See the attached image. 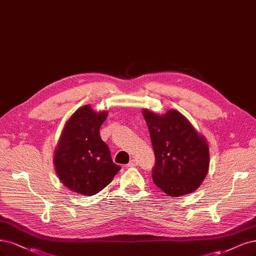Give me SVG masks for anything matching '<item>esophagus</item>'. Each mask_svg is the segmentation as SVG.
<instances>
[{
    "mask_svg": "<svg viewBox=\"0 0 256 256\" xmlns=\"http://www.w3.org/2000/svg\"><path fill=\"white\" fill-rule=\"evenodd\" d=\"M136 165H138V162L136 160H134V158H132V160L127 164V167H136Z\"/></svg>",
    "mask_w": 256,
    "mask_h": 256,
    "instance_id": "34e87169",
    "label": "esophagus"
}]
</instances>
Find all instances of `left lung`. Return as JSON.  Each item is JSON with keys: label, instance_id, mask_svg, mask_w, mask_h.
Instances as JSON below:
<instances>
[{"label": "left lung", "instance_id": "1", "mask_svg": "<svg viewBox=\"0 0 256 256\" xmlns=\"http://www.w3.org/2000/svg\"><path fill=\"white\" fill-rule=\"evenodd\" d=\"M156 156L152 179L170 197L195 192L206 177L210 150L206 138L177 110H142Z\"/></svg>", "mask_w": 256, "mask_h": 256}]
</instances>
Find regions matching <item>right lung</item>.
I'll return each instance as SVG.
<instances>
[{
    "mask_svg": "<svg viewBox=\"0 0 256 256\" xmlns=\"http://www.w3.org/2000/svg\"><path fill=\"white\" fill-rule=\"evenodd\" d=\"M107 116V111L96 112L86 104L66 120L54 152V165L59 180L70 190L93 196L120 172L100 134Z\"/></svg>",
    "mask_w": 256,
    "mask_h": 256,
    "instance_id": "obj_1",
    "label": "right lung"
}]
</instances>
